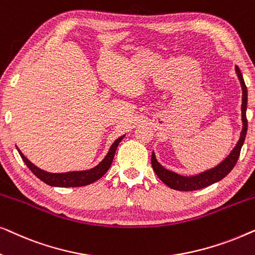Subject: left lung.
<instances>
[{
	"label": "left lung",
	"instance_id": "1",
	"mask_svg": "<svg viewBox=\"0 0 255 255\" xmlns=\"http://www.w3.org/2000/svg\"><path fill=\"white\" fill-rule=\"evenodd\" d=\"M236 73L237 76H238L240 85H242L243 89V103H242V121H243V130L242 133H240V138L235 148L232 149L231 153L226 156V158L223 160V161L217 165L214 168L205 170V172H202L197 175L193 176H183L180 175V174H176L172 172V170L166 169L165 167H162L160 163L156 161L154 152L152 153V167L153 170H154L156 175L160 180L162 181L166 186L175 190L180 191H193V190H198L202 189V188H205L210 184H214L218 181L228 175V174L233 169V167L236 166L237 161H238L239 155H240V149H242L244 141H245V137L247 133V118H246V109H247V88L245 85V81H244L243 74L240 72L238 66H236Z\"/></svg>",
	"mask_w": 255,
	"mask_h": 255
}]
</instances>
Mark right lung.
<instances>
[{
	"label": "right lung",
	"mask_w": 255,
	"mask_h": 255,
	"mask_svg": "<svg viewBox=\"0 0 255 255\" xmlns=\"http://www.w3.org/2000/svg\"><path fill=\"white\" fill-rule=\"evenodd\" d=\"M124 138V135H122L118 139L115 140V142L111 145V147L108 152L102 161H101L99 165L94 167V168L87 169V170H78V172H67V173H48L45 172V170L38 168L37 166H34L32 162L29 161L22 152L19 151V155L22 156L23 161L25 162V165L29 167L31 172H32L34 175H36L38 179H40L43 182H45L48 186L52 187H82L87 186V184H90L95 182L99 179H101L104 174L108 172V169L110 168L111 163H113L115 152H116L117 146L122 141V139Z\"/></svg>",
	"instance_id": "1"
}]
</instances>
